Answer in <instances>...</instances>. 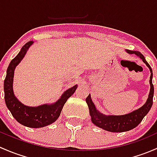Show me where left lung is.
I'll return each instance as SVG.
<instances>
[{
  "mask_svg": "<svg viewBox=\"0 0 157 157\" xmlns=\"http://www.w3.org/2000/svg\"><path fill=\"white\" fill-rule=\"evenodd\" d=\"M128 54H135L138 56L143 62L147 66L151 71V77H150V84H151V90H150L149 97L146 103L137 110L133 111L131 113L123 115V116H106L99 112L95 107L94 104L90 99V95H88L86 98V103L89 108L90 116H91V121L96 126L101 128L104 130L111 132H123L131 130L136 126H138L142 119L148 113L153 104V97L154 88L152 83L153 72L151 66L148 64L145 59L143 54L138 51H132L127 50Z\"/></svg>",
  "mask_w": 157,
  "mask_h": 157,
  "instance_id": "1",
  "label": "left lung"
}]
</instances>
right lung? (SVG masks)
Masks as SVG:
<instances>
[{
	"instance_id": "1",
	"label": "right lung",
	"mask_w": 157,
	"mask_h": 157,
	"mask_svg": "<svg viewBox=\"0 0 157 157\" xmlns=\"http://www.w3.org/2000/svg\"><path fill=\"white\" fill-rule=\"evenodd\" d=\"M32 44V41L25 44L17 56L13 58L9 64L4 84V99L6 106L17 122L22 125L29 128H41L53 123L58 119L63 105L75 91L77 85L66 90L60 99L54 104H45L38 107H31L19 102L14 96L13 91L14 70Z\"/></svg>"
}]
</instances>
